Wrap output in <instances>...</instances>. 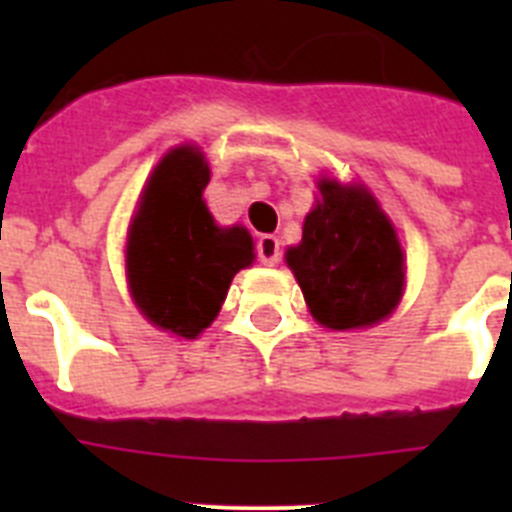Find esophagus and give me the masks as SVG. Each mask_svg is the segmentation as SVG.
I'll list each match as a JSON object with an SVG mask.
<instances>
[{"instance_id": "1", "label": "esophagus", "mask_w": 512, "mask_h": 512, "mask_svg": "<svg viewBox=\"0 0 512 512\" xmlns=\"http://www.w3.org/2000/svg\"><path fill=\"white\" fill-rule=\"evenodd\" d=\"M256 256H259V261L264 266L279 264V256H282V251H279L277 235H261L259 243H256Z\"/></svg>"}]
</instances>
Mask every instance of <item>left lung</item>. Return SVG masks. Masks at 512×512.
Here are the masks:
<instances>
[{"instance_id": "left-lung-1", "label": "left lung", "mask_w": 512, "mask_h": 512, "mask_svg": "<svg viewBox=\"0 0 512 512\" xmlns=\"http://www.w3.org/2000/svg\"><path fill=\"white\" fill-rule=\"evenodd\" d=\"M320 202L302 225V243L287 251L312 318L333 330L387 318L405 284L402 248L377 200L361 187L323 179Z\"/></svg>"}]
</instances>
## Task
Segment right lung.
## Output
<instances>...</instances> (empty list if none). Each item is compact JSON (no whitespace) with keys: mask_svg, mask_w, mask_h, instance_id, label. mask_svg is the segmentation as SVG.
Masks as SVG:
<instances>
[{"mask_svg":"<svg viewBox=\"0 0 512 512\" xmlns=\"http://www.w3.org/2000/svg\"><path fill=\"white\" fill-rule=\"evenodd\" d=\"M205 158L176 148L156 166L128 233L135 305L158 328L197 338L220 312L233 277L253 261L243 228H217L202 202Z\"/></svg>","mask_w":512,"mask_h":512,"instance_id":"1","label":"right lung"}]
</instances>
